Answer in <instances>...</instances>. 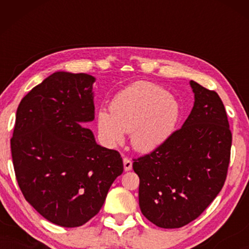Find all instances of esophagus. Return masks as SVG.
Masks as SVG:
<instances>
[{
	"label": "esophagus",
	"mask_w": 249,
	"mask_h": 249,
	"mask_svg": "<svg viewBox=\"0 0 249 249\" xmlns=\"http://www.w3.org/2000/svg\"><path fill=\"white\" fill-rule=\"evenodd\" d=\"M124 171H129L132 168V161L129 158H124Z\"/></svg>",
	"instance_id": "obj_1"
}]
</instances>
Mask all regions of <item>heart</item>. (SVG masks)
Masks as SVG:
<instances>
[{
    "label": "heart",
    "instance_id": "1",
    "mask_svg": "<svg viewBox=\"0 0 249 249\" xmlns=\"http://www.w3.org/2000/svg\"><path fill=\"white\" fill-rule=\"evenodd\" d=\"M179 104L163 87L137 81L113 97L110 113L101 110L98 130L111 145L121 144L131 134V144L139 152H151L171 134L179 118Z\"/></svg>",
    "mask_w": 249,
    "mask_h": 249
}]
</instances>
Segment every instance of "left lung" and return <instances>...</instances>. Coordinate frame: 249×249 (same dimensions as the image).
<instances>
[{"label": "left lung", "instance_id": "8db88e82", "mask_svg": "<svg viewBox=\"0 0 249 249\" xmlns=\"http://www.w3.org/2000/svg\"><path fill=\"white\" fill-rule=\"evenodd\" d=\"M190 86L195 103L182 127L132 163L142 213L165 229L186 226L207 209L230 163L232 134L222 101L195 81Z\"/></svg>", "mask_w": 249, "mask_h": 249}]
</instances>
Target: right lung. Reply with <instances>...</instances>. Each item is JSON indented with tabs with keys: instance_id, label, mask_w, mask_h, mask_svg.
I'll return each mask as SVG.
<instances>
[{
	"instance_id": "obj_1",
	"label": "right lung",
	"mask_w": 249,
	"mask_h": 249,
	"mask_svg": "<svg viewBox=\"0 0 249 249\" xmlns=\"http://www.w3.org/2000/svg\"><path fill=\"white\" fill-rule=\"evenodd\" d=\"M86 73L55 72L20 102L11 138L17 181L27 202L50 222L80 227L100 212L124 172L120 153L97 145L93 83Z\"/></svg>"
}]
</instances>
